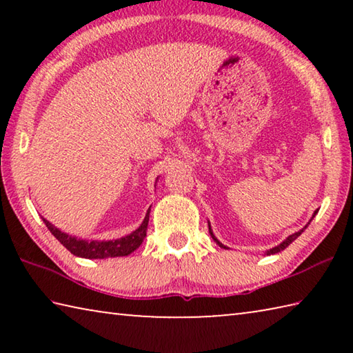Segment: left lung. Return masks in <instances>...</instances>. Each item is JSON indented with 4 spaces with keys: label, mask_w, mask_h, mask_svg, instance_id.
I'll use <instances>...</instances> for the list:
<instances>
[{
    "label": "left lung",
    "mask_w": 353,
    "mask_h": 353,
    "mask_svg": "<svg viewBox=\"0 0 353 353\" xmlns=\"http://www.w3.org/2000/svg\"><path fill=\"white\" fill-rule=\"evenodd\" d=\"M316 212H318V210H316ZM316 212H314V214H316ZM314 214H313V218H314ZM305 227H307V225H305ZM305 227H303V229H302V230H299V232H296V234H292V235H290L288 238H286V240H285L283 243H280L277 248H272L271 250H268V255H271V254H277V252H280V250H283V249H286V248H288V246H290V244H291L292 241H294V240H296V238H297L299 235H301L303 230H305ZM208 229H210V225H208ZM210 235H212V238H213V240H214V241H216V244H219V248H224V249H227V248L224 246V244H221V243H219V241L216 240V238H214V235H213V232H212V229H210Z\"/></svg>",
    "instance_id": "8db88e82"
}]
</instances>
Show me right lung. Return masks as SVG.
I'll return each mask as SVG.
<instances>
[{
	"label": "right lung",
	"instance_id": "1",
	"mask_svg": "<svg viewBox=\"0 0 353 353\" xmlns=\"http://www.w3.org/2000/svg\"><path fill=\"white\" fill-rule=\"evenodd\" d=\"M148 221H149V210L143 221L141 225L132 234L128 236L119 238V240L112 241H85L81 238H74L71 235L63 234L59 229H56L50 221L43 218V223L46 224L48 230L54 235L59 241H61L65 248H67L71 254L76 256H82V259H107V256H124L132 254L135 249L140 248L146 236L148 230Z\"/></svg>",
	"mask_w": 353,
	"mask_h": 353
}]
</instances>
